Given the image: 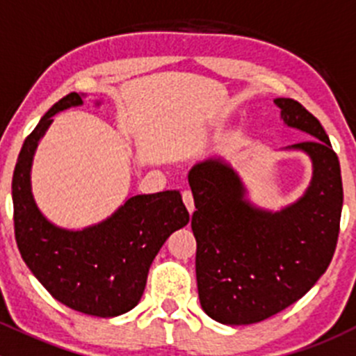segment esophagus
Masks as SVG:
<instances>
[{"label":"esophagus","mask_w":356,"mask_h":356,"mask_svg":"<svg viewBox=\"0 0 356 356\" xmlns=\"http://www.w3.org/2000/svg\"><path fill=\"white\" fill-rule=\"evenodd\" d=\"M182 201H184V204H186V208H188L189 213L193 215V211H195V200H193L191 191H188V189H186V191L182 193Z\"/></svg>","instance_id":"obj_1"}]
</instances>
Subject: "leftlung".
<instances>
[{
  "label": "left lung",
  "instance_id": "8db88e82",
  "mask_svg": "<svg viewBox=\"0 0 356 356\" xmlns=\"http://www.w3.org/2000/svg\"><path fill=\"white\" fill-rule=\"evenodd\" d=\"M274 103L288 127L312 138L284 148L312 160L301 198L277 211L257 207L238 170L220 156L198 161L188 175L200 303L220 324H257L288 308L327 270L337 245L343 182L329 136L294 99Z\"/></svg>",
  "mask_w": 356,
  "mask_h": 356
}]
</instances>
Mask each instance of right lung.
I'll return each instance as SVG.
<instances>
[{
	"label": "right lung",
	"mask_w": 356,
	"mask_h": 356,
	"mask_svg": "<svg viewBox=\"0 0 356 356\" xmlns=\"http://www.w3.org/2000/svg\"><path fill=\"white\" fill-rule=\"evenodd\" d=\"M70 92L46 111L20 149L12 181L15 239L25 265L55 300L95 317H117L139 303L156 253L189 222L179 191L138 195L108 218L81 231L49 222L35 204L31 168L53 115L81 106ZM99 105V102H96Z\"/></svg>",
	"instance_id": "add662e5"
}]
</instances>
